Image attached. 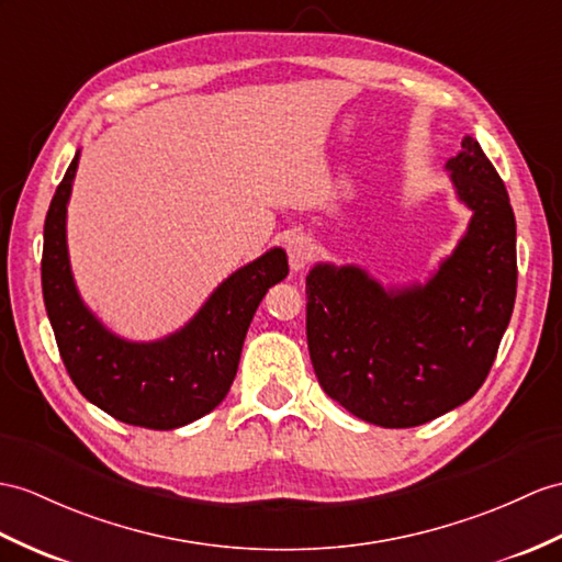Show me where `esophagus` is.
Segmentation results:
<instances>
[{
  "label": "esophagus",
  "mask_w": 562,
  "mask_h": 562,
  "mask_svg": "<svg viewBox=\"0 0 562 562\" xmlns=\"http://www.w3.org/2000/svg\"><path fill=\"white\" fill-rule=\"evenodd\" d=\"M285 252H289V262H291L293 271L305 269L314 257V240L305 234H297V236L289 238V243H285Z\"/></svg>",
  "instance_id": "obj_1"
}]
</instances>
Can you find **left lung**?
Here are the masks:
<instances>
[{"label":"left lung","mask_w":562,"mask_h":562,"mask_svg":"<svg viewBox=\"0 0 562 562\" xmlns=\"http://www.w3.org/2000/svg\"><path fill=\"white\" fill-rule=\"evenodd\" d=\"M472 218L427 283L384 289L360 267L307 273V348L328 398L386 429L431 422L484 384L517 293L515 214L472 135L446 161Z\"/></svg>","instance_id":"obj_1"}]
</instances>
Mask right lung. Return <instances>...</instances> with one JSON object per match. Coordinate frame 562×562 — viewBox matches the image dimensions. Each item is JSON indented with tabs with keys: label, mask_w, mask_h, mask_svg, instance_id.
I'll return each mask as SVG.
<instances>
[{
	"label": "right lung",
	"mask_w": 562,
	"mask_h": 562,
	"mask_svg": "<svg viewBox=\"0 0 562 562\" xmlns=\"http://www.w3.org/2000/svg\"><path fill=\"white\" fill-rule=\"evenodd\" d=\"M57 186L43 245V297L68 376L86 398L119 422L178 429L226 398L248 326L273 283L289 277V257L273 248L218 283L183 328L149 344L126 340L94 317L78 295L66 245V204L78 169Z\"/></svg>",
	"instance_id": "obj_1"
}]
</instances>
